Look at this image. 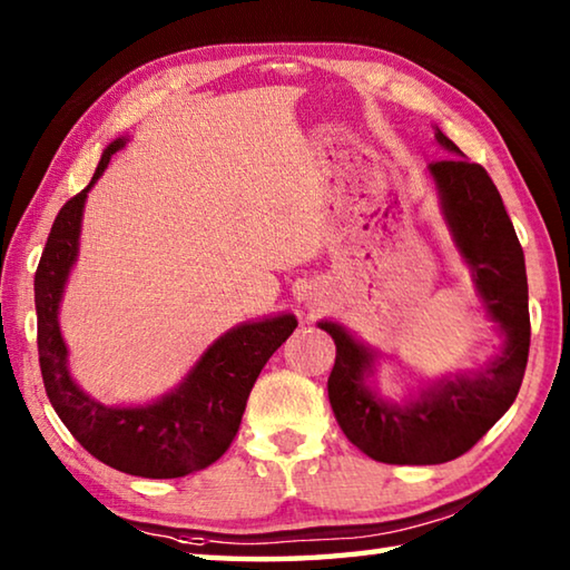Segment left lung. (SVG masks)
Returning a JSON list of instances; mask_svg holds the SVG:
<instances>
[{
    "label": "left lung",
    "mask_w": 570,
    "mask_h": 570,
    "mask_svg": "<svg viewBox=\"0 0 570 570\" xmlns=\"http://www.w3.org/2000/svg\"><path fill=\"white\" fill-rule=\"evenodd\" d=\"M435 138L450 153L430 163L442 210L490 316L503 326L505 350L478 377L442 382L417 402L387 404L364 387L372 352L342 326L322 322L336 344L326 382L334 417L352 445L387 465H440L465 455L518 397L530 350L525 258L503 198L480 163L462 158L442 130Z\"/></svg>",
    "instance_id": "1"
}]
</instances>
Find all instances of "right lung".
Here are the masks:
<instances>
[{
    "instance_id": "right-lung-1",
    "label": "right lung",
    "mask_w": 570,
    "mask_h": 570,
    "mask_svg": "<svg viewBox=\"0 0 570 570\" xmlns=\"http://www.w3.org/2000/svg\"><path fill=\"white\" fill-rule=\"evenodd\" d=\"M125 146L110 142L88 188L57 214L35 272L37 352L47 397L72 438L105 465L138 478H183L204 470L234 442L246 400L264 364L296 330L292 314L244 324L210 346L168 397L148 407H105L90 400L67 372V350L57 324L62 288L77 258V238L88 190Z\"/></svg>"
}]
</instances>
